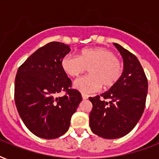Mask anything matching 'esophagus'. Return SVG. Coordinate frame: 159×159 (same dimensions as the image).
<instances>
[{
	"instance_id": "34e87169",
	"label": "esophagus",
	"mask_w": 159,
	"mask_h": 159,
	"mask_svg": "<svg viewBox=\"0 0 159 159\" xmlns=\"http://www.w3.org/2000/svg\"><path fill=\"white\" fill-rule=\"evenodd\" d=\"M82 97L83 100H87V98H88V96L86 94H82Z\"/></svg>"
}]
</instances>
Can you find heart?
I'll list each match as a JSON object with an SVG mask.
<instances>
[{
  "mask_svg": "<svg viewBox=\"0 0 159 159\" xmlns=\"http://www.w3.org/2000/svg\"><path fill=\"white\" fill-rule=\"evenodd\" d=\"M62 71L70 77H77L88 68L89 75L76 81L74 88L90 94L103 87L110 88L120 79L123 64L116 54L106 48H84L77 57L66 55L61 59Z\"/></svg>",
  "mask_w": 159,
  "mask_h": 159,
  "instance_id": "obj_1",
  "label": "heart"
}]
</instances>
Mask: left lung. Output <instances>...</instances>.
Here are the masks:
<instances>
[{"instance_id": "8db88e82", "label": "left lung", "mask_w": 159, "mask_h": 159, "mask_svg": "<svg viewBox=\"0 0 159 159\" xmlns=\"http://www.w3.org/2000/svg\"><path fill=\"white\" fill-rule=\"evenodd\" d=\"M114 45L123 57V74L115 86L101 94L102 99L100 96L89 98L91 129L109 139L121 138L134 128L144 111L148 93V80L138 58L118 43Z\"/></svg>"}]
</instances>
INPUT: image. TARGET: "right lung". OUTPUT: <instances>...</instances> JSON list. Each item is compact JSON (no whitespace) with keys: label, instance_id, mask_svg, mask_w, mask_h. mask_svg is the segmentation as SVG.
<instances>
[{"label":"right lung","instance_id":"right-lung-1","mask_svg":"<svg viewBox=\"0 0 159 159\" xmlns=\"http://www.w3.org/2000/svg\"><path fill=\"white\" fill-rule=\"evenodd\" d=\"M69 46L51 42L36 50L19 67L15 81V102L24 124L39 138L53 139L69 129L72 116L82 102L77 90L61 67ZM67 95L57 98V93Z\"/></svg>","mask_w":159,"mask_h":159}]
</instances>
